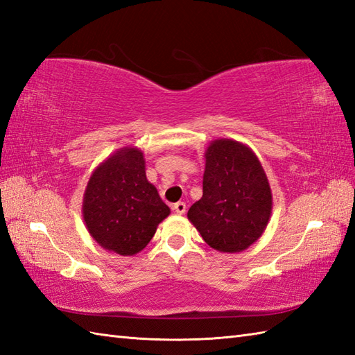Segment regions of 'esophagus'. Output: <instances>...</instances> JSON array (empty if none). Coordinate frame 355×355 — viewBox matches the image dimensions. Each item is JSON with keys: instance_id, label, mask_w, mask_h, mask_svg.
<instances>
[{"instance_id": "34e87169", "label": "esophagus", "mask_w": 355, "mask_h": 355, "mask_svg": "<svg viewBox=\"0 0 355 355\" xmlns=\"http://www.w3.org/2000/svg\"><path fill=\"white\" fill-rule=\"evenodd\" d=\"M172 209H173V212H175V214L183 215L186 212V205H184L183 201H178V202H175V205L172 206Z\"/></svg>"}]
</instances>
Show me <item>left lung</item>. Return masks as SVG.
<instances>
[{
  "label": "left lung",
  "mask_w": 355,
  "mask_h": 355,
  "mask_svg": "<svg viewBox=\"0 0 355 355\" xmlns=\"http://www.w3.org/2000/svg\"><path fill=\"white\" fill-rule=\"evenodd\" d=\"M202 197L187 218L202 239L223 253H239L258 241L271 216L267 173L247 145L216 139L205 150Z\"/></svg>",
  "instance_id": "1"
}]
</instances>
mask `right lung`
Wrapping results in <instances>:
<instances>
[{
	"label": "right lung",
	"mask_w": 355,
	"mask_h": 355,
	"mask_svg": "<svg viewBox=\"0 0 355 355\" xmlns=\"http://www.w3.org/2000/svg\"><path fill=\"white\" fill-rule=\"evenodd\" d=\"M171 209L148 182L141 149L125 146L97 166L89 177L82 216L102 248L134 256L145 248Z\"/></svg>",
	"instance_id": "1"
}]
</instances>
